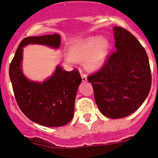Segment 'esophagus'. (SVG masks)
Here are the masks:
<instances>
[{
  "label": "esophagus",
  "instance_id": "1",
  "mask_svg": "<svg viewBox=\"0 0 158 158\" xmlns=\"http://www.w3.org/2000/svg\"><path fill=\"white\" fill-rule=\"evenodd\" d=\"M82 81L83 82H87L88 81V77L85 74H81Z\"/></svg>",
  "mask_w": 158,
  "mask_h": 158
}]
</instances>
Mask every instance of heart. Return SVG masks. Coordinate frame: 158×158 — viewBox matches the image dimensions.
<instances>
[{
    "instance_id": "1",
    "label": "heart",
    "mask_w": 158,
    "mask_h": 158,
    "mask_svg": "<svg viewBox=\"0 0 158 158\" xmlns=\"http://www.w3.org/2000/svg\"><path fill=\"white\" fill-rule=\"evenodd\" d=\"M109 42L100 35L87 37L73 43L65 61L74 64L85 60V67L89 71H97L105 65L109 53Z\"/></svg>"
}]
</instances>
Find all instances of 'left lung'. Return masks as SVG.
Here are the masks:
<instances>
[{"instance_id": "1", "label": "left lung", "mask_w": 158, "mask_h": 158, "mask_svg": "<svg viewBox=\"0 0 158 158\" xmlns=\"http://www.w3.org/2000/svg\"><path fill=\"white\" fill-rule=\"evenodd\" d=\"M115 51L105 65L88 77L100 112L120 118L135 112L151 88L149 58L139 40L128 31L113 27Z\"/></svg>"}]
</instances>
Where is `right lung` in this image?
I'll use <instances>...</instances> for the list:
<instances>
[{
	"instance_id": "add662e5",
	"label": "right lung",
	"mask_w": 158,
	"mask_h": 158,
	"mask_svg": "<svg viewBox=\"0 0 158 158\" xmlns=\"http://www.w3.org/2000/svg\"><path fill=\"white\" fill-rule=\"evenodd\" d=\"M29 44L58 49L61 36L58 34L30 36L19 43L9 66V77L19 108L32 122L49 127H58L71 121L74 113L77 92L81 77L78 70L65 71L60 65L43 81H33L23 74V47Z\"/></svg>"
}]
</instances>
